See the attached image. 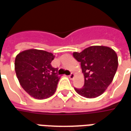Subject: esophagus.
I'll return each mask as SVG.
<instances>
[{"label": "esophagus", "mask_w": 131, "mask_h": 131, "mask_svg": "<svg viewBox=\"0 0 131 131\" xmlns=\"http://www.w3.org/2000/svg\"><path fill=\"white\" fill-rule=\"evenodd\" d=\"M69 79H73L74 77V73H71L70 75H69Z\"/></svg>", "instance_id": "34e87169"}]
</instances>
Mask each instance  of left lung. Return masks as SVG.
Segmentation results:
<instances>
[{
    "label": "left lung",
    "instance_id": "1",
    "mask_svg": "<svg viewBox=\"0 0 131 131\" xmlns=\"http://www.w3.org/2000/svg\"><path fill=\"white\" fill-rule=\"evenodd\" d=\"M73 56L81 63L84 76L83 87L74 88L77 94L89 99L96 98L106 91L116 72L118 62L116 52L105 46H91Z\"/></svg>",
    "mask_w": 131,
    "mask_h": 131
}]
</instances>
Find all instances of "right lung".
I'll use <instances>...</instances> for the list:
<instances>
[{"label":"right lung","instance_id":"add662e5","mask_svg":"<svg viewBox=\"0 0 131 131\" xmlns=\"http://www.w3.org/2000/svg\"><path fill=\"white\" fill-rule=\"evenodd\" d=\"M52 53L31 49L18 54L15 60V70L21 86L32 97L45 99L56 91L59 77L57 68L51 62Z\"/></svg>","mask_w":131,"mask_h":131}]
</instances>
